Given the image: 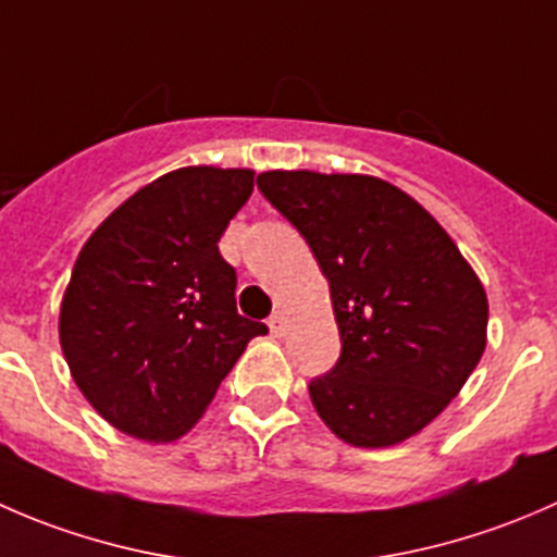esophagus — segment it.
I'll return each mask as SVG.
<instances>
[{
  "mask_svg": "<svg viewBox=\"0 0 557 557\" xmlns=\"http://www.w3.org/2000/svg\"><path fill=\"white\" fill-rule=\"evenodd\" d=\"M269 331H272V336H283L285 334V314L283 312H274L272 318H269Z\"/></svg>",
  "mask_w": 557,
  "mask_h": 557,
  "instance_id": "34e87169",
  "label": "esophagus"
}]
</instances>
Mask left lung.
<instances>
[{"mask_svg": "<svg viewBox=\"0 0 557 557\" xmlns=\"http://www.w3.org/2000/svg\"><path fill=\"white\" fill-rule=\"evenodd\" d=\"M256 183L329 280L342 352L310 383L323 423L352 447L423 431L485 352L474 269L431 212L380 177L274 170Z\"/></svg>", "mask_w": 557, "mask_h": 557, "instance_id": "obj_1", "label": "left lung"}]
</instances>
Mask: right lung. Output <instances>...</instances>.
I'll return each mask as SVG.
<instances>
[{
  "instance_id": "add662e5",
  "label": "right lung",
  "mask_w": 557,
  "mask_h": 557,
  "mask_svg": "<svg viewBox=\"0 0 557 557\" xmlns=\"http://www.w3.org/2000/svg\"><path fill=\"white\" fill-rule=\"evenodd\" d=\"M252 170L183 166L128 196L72 269L59 339L72 380L128 436L174 442L205 414L252 336L218 239Z\"/></svg>"
}]
</instances>
